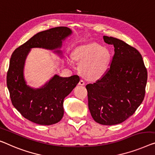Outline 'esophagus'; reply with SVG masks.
I'll return each mask as SVG.
<instances>
[{
	"mask_svg": "<svg viewBox=\"0 0 155 155\" xmlns=\"http://www.w3.org/2000/svg\"><path fill=\"white\" fill-rule=\"evenodd\" d=\"M78 84H79V85H84L85 84V81L83 79H81L80 80V81H79V83H78Z\"/></svg>",
	"mask_w": 155,
	"mask_h": 155,
	"instance_id": "obj_1",
	"label": "esophagus"
}]
</instances>
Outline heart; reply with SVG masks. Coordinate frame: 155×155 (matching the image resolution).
I'll return each instance as SVG.
<instances>
[{
  "label": "heart",
  "mask_w": 155,
  "mask_h": 155,
  "mask_svg": "<svg viewBox=\"0 0 155 155\" xmlns=\"http://www.w3.org/2000/svg\"><path fill=\"white\" fill-rule=\"evenodd\" d=\"M74 58L81 62L80 70L85 78L96 79L101 77L107 70L110 54L107 48L93 42L76 48Z\"/></svg>",
  "instance_id": "1"
}]
</instances>
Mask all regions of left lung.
<instances>
[{
	"label": "left lung",
	"instance_id": "obj_1",
	"mask_svg": "<svg viewBox=\"0 0 155 155\" xmlns=\"http://www.w3.org/2000/svg\"><path fill=\"white\" fill-rule=\"evenodd\" d=\"M104 40L114 46L110 65L100 79L85 87L94 120L114 125L129 118L143 101L147 71L137 48L112 37L104 36Z\"/></svg>",
	"mask_w": 155,
	"mask_h": 155
}]
</instances>
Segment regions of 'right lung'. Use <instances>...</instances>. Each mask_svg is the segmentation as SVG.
<instances>
[{"mask_svg": "<svg viewBox=\"0 0 155 155\" xmlns=\"http://www.w3.org/2000/svg\"><path fill=\"white\" fill-rule=\"evenodd\" d=\"M71 33L68 27H56L41 31L16 48L12 54L7 72V86L12 105L22 116L34 123L51 125L58 122L64 115L63 101L79 82L78 75L60 77L55 75L47 84L35 90L28 86L23 69L31 48L54 49Z\"/></svg>", "mask_w": 155, "mask_h": 155, "instance_id": "obj_1", "label": "right lung"}]
</instances>
